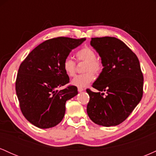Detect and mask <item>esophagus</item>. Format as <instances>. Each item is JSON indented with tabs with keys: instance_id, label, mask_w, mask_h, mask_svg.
Instances as JSON below:
<instances>
[{
	"instance_id": "obj_1",
	"label": "esophagus",
	"mask_w": 156,
	"mask_h": 156,
	"mask_svg": "<svg viewBox=\"0 0 156 156\" xmlns=\"http://www.w3.org/2000/svg\"><path fill=\"white\" fill-rule=\"evenodd\" d=\"M84 89L82 88V87H78V92H82V91H83Z\"/></svg>"
}]
</instances>
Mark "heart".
Listing matches in <instances>:
<instances>
[{"label":"heart","mask_w":156,"mask_h":156,"mask_svg":"<svg viewBox=\"0 0 156 156\" xmlns=\"http://www.w3.org/2000/svg\"><path fill=\"white\" fill-rule=\"evenodd\" d=\"M78 62H86L83 68L85 73L75 77L71 83L78 87H84L88 85L94 80V74L99 75L103 69V64L96 58L95 52L89 48H83L77 51L76 54ZM62 67L64 73L69 77H73L76 75V64L72 58L67 57L64 60Z\"/></svg>","instance_id":"heart-1"}]
</instances>
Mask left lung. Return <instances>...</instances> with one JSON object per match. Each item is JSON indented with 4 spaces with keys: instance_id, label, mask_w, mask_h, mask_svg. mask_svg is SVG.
Listing matches in <instances>:
<instances>
[{
    "instance_id": "1",
    "label": "left lung",
    "mask_w": 156,
    "mask_h": 156,
    "mask_svg": "<svg viewBox=\"0 0 156 156\" xmlns=\"http://www.w3.org/2000/svg\"><path fill=\"white\" fill-rule=\"evenodd\" d=\"M90 44L101 57L103 69L92 84L99 92L87 89L90 98L87 114L95 124L115 126L128 117L142 98L144 78L139 61L115 37L92 38Z\"/></svg>"
}]
</instances>
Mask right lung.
<instances>
[{
  "label": "right lung",
  "instance_id": "add662e5",
  "mask_svg": "<svg viewBox=\"0 0 156 156\" xmlns=\"http://www.w3.org/2000/svg\"><path fill=\"white\" fill-rule=\"evenodd\" d=\"M86 40L57 37L44 41L21 63L15 83L16 93L23 116L39 128L57 125L65 114L66 101L78 94L62 64L74 48Z\"/></svg>",
  "mask_w": 156,
  "mask_h": 156
}]
</instances>
